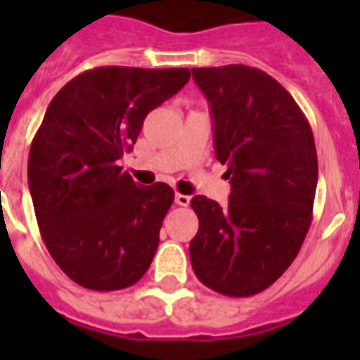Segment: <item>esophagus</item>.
I'll use <instances>...</instances> for the list:
<instances>
[{
    "instance_id": "1",
    "label": "esophagus",
    "mask_w": 360,
    "mask_h": 360,
    "mask_svg": "<svg viewBox=\"0 0 360 360\" xmlns=\"http://www.w3.org/2000/svg\"><path fill=\"white\" fill-rule=\"evenodd\" d=\"M175 204H179V206H188V204H191V196L177 193V195H175Z\"/></svg>"
}]
</instances>
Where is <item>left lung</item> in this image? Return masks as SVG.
<instances>
[{
	"label": "left lung",
	"mask_w": 360,
	"mask_h": 360,
	"mask_svg": "<svg viewBox=\"0 0 360 360\" xmlns=\"http://www.w3.org/2000/svg\"><path fill=\"white\" fill-rule=\"evenodd\" d=\"M210 103L216 158L231 183L227 206L191 200L198 231L188 245L196 278L216 293L250 297L299 255L312 221L318 158L293 96L257 67L193 69Z\"/></svg>",
	"instance_id": "left-lung-1"
}]
</instances>
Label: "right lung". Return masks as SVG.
I'll return each mask as SVG.
<instances>
[{
	"instance_id": "1",
	"label": "right lung",
	"mask_w": 360,
	"mask_h": 360,
	"mask_svg": "<svg viewBox=\"0 0 360 360\" xmlns=\"http://www.w3.org/2000/svg\"><path fill=\"white\" fill-rule=\"evenodd\" d=\"M188 79V69L96 67L48 105L30 144L28 187L44 243L75 283L119 291L150 268L175 193L134 183L119 160L150 111Z\"/></svg>"
}]
</instances>
